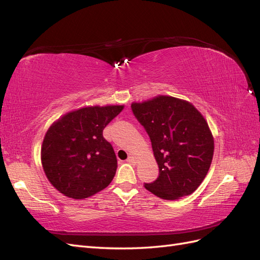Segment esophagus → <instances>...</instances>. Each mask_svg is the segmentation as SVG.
<instances>
[{
  "label": "esophagus",
  "instance_id": "1",
  "mask_svg": "<svg viewBox=\"0 0 260 260\" xmlns=\"http://www.w3.org/2000/svg\"><path fill=\"white\" fill-rule=\"evenodd\" d=\"M127 161H128L129 164L136 165V164H137V158H136L135 156H129V157H128V159H127Z\"/></svg>",
  "mask_w": 260,
  "mask_h": 260
}]
</instances>
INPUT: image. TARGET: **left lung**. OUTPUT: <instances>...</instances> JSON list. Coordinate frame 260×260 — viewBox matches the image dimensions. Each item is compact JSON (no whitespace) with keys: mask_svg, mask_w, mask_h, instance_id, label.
<instances>
[{"mask_svg":"<svg viewBox=\"0 0 260 260\" xmlns=\"http://www.w3.org/2000/svg\"><path fill=\"white\" fill-rule=\"evenodd\" d=\"M132 112L151 139L159 176L146 190L174 201L192 194L205 179L214 156V137L190 102L158 95L132 103Z\"/></svg>","mask_w":260,"mask_h":260,"instance_id":"obj_1","label":"left lung"}]
</instances>
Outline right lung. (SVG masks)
<instances>
[{"mask_svg": "<svg viewBox=\"0 0 260 260\" xmlns=\"http://www.w3.org/2000/svg\"><path fill=\"white\" fill-rule=\"evenodd\" d=\"M123 105L89 106L69 112L46 131L41 161L51 184L67 198L83 200L104 190L117 158L103 130Z\"/></svg>", "mask_w": 260, "mask_h": 260, "instance_id": "right-lung-1", "label": "right lung"}]
</instances>
